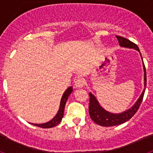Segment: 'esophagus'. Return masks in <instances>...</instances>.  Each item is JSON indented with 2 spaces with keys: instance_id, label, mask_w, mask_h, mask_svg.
Segmentation results:
<instances>
[{
  "instance_id": "esophagus-1",
  "label": "esophagus",
  "mask_w": 153,
  "mask_h": 153,
  "mask_svg": "<svg viewBox=\"0 0 153 153\" xmlns=\"http://www.w3.org/2000/svg\"><path fill=\"white\" fill-rule=\"evenodd\" d=\"M74 86L76 88H82L84 86V79L82 78H77L74 82Z\"/></svg>"
}]
</instances>
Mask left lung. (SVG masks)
<instances>
[{
    "instance_id": "obj_1",
    "label": "left lung",
    "mask_w": 153,
    "mask_h": 153,
    "mask_svg": "<svg viewBox=\"0 0 153 153\" xmlns=\"http://www.w3.org/2000/svg\"><path fill=\"white\" fill-rule=\"evenodd\" d=\"M117 38L118 39L119 44L121 47H128V48H133L140 52V49L138 46L133 42L130 41L126 38H124L123 36H117ZM143 69H144V85L145 87L146 86V72L145 65L143 64ZM145 93V89L142 93L141 96L137 100V102L135 103V105L126 111L123 112L122 113L119 114H114L111 113L102 109L97 99L94 96L90 93V104H89V113L90 117L93 122L102 126H113L120 125V124L124 123L125 122L130 120L133 116L136 113L137 110L140 108L141 102L143 101V96Z\"/></svg>"
}]
</instances>
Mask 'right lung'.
Returning a JSON list of instances; mask_svg holds the SVG:
<instances>
[{
  "instance_id": "1",
  "label": "right lung",
  "mask_w": 153,
  "mask_h": 153,
  "mask_svg": "<svg viewBox=\"0 0 153 153\" xmlns=\"http://www.w3.org/2000/svg\"><path fill=\"white\" fill-rule=\"evenodd\" d=\"M73 91L72 86H70L68 89H67L66 91L63 93V97L61 98V100H60V109L58 110V113H56V115L55 116V117L52 120L49 121V122L43 124H33V125L36 126L40 127V128H52V127L56 126V125L60 123L61 122L62 118L63 117V113H64V108H65V104L67 102V99H68L69 96Z\"/></svg>"
}]
</instances>
